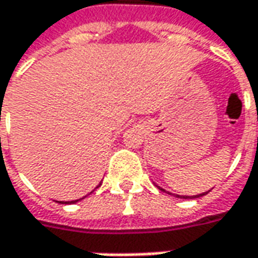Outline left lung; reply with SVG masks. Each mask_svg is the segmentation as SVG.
I'll use <instances>...</instances> for the list:
<instances>
[{"mask_svg": "<svg viewBox=\"0 0 258 258\" xmlns=\"http://www.w3.org/2000/svg\"><path fill=\"white\" fill-rule=\"evenodd\" d=\"M159 188V186H158ZM161 189V190H164V192H166L165 189H162V188H159ZM206 194H208V192H205V194H201V195H195V196H180V195H175L176 196V198H182V199H195V198H201V196H203V195H206ZM169 195H171V194H169Z\"/></svg>", "mask_w": 258, "mask_h": 258, "instance_id": "left-lung-1", "label": "left lung"}]
</instances>
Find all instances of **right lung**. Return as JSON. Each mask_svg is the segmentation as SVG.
<instances>
[{"label":"right lung","mask_w":258,"mask_h":258,"mask_svg":"<svg viewBox=\"0 0 258 258\" xmlns=\"http://www.w3.org/2000/svg\"><path fill=\"white\" fill-rule=\"evenodd\" d=\"M100 185H101V182L99 183V186ZM99 186H97V188H99ZM79 201H80V199H79ZM76 202H78V201H72V202H66V203H76ZM59 203H63V202H59Z\"/></svg>","instance_id":"right-lung-1"}]
</instances>
